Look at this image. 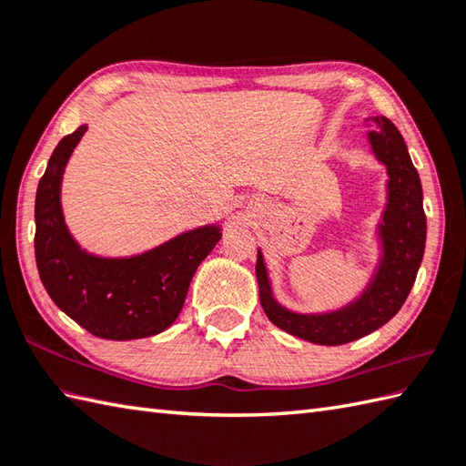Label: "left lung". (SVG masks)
I'll list each match as a JSON object with an SVG mask.
<instances>
[{"label": "left lung", "mask_w": 466, "mask_h": 466, "mask_svg": "<svg viewBox=\"0 0 466 466\" xmlns=\"http://www.w3.org/2000/svg\"><path fill=\"white\" fill-rule=\"evenodd\" d=\"M374 130L369 134L372 150L389 170V206L384 212L380 236L384 258L374 280L359 300L342 310L320 316L294 314L272 299L262 254L256 260V279L260 286V304L279 329L302 340L324 346H339L370 334L389 322L417 280V272L427 240V216L422 210V187L417 167L400 132L389 117H370Z\"/></svg>", "instance_id": "obj_1"}]
</instances>
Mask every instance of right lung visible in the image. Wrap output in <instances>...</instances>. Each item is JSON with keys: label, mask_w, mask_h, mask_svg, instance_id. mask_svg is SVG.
<instances>
[{"label": "right lung", "mask_w": 466, "mask_h": 466, "mask_svg": "<svg viewBox=\"0 0 466 466\" xmlns=\"http://www.w3.org/2000/svg\"><path fill=\"white\" fill-rule=\"evenodd\" d=\"M87 127L66 136L49 157L35 194V262L59 309L106 340L146 339L180 314L198 266L220 240L216 226L198 228L142 256L96 258L80 250L64 224L59 186L64 167Z\"/></svg>", "instance_id": "add662e5"}]
</instances>
